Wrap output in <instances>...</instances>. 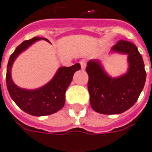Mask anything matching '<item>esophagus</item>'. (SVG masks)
I'll use <instances>...</instances> for the list:
<instances>
[{
	"mask_svg": "<svg viewBox=\"0 0 152 152\" xmlns=\"http://www.w3.org/2000/svg\"><path fill=\"white\" fill-rule=\"evenodd\" d=\"M80 64H81V70H85V69H86V61H85V60H81V61H80Z\"/></svg>",
	"mask_w": 152,
	"mask_h": 152,
	"instance_id": "34e87169",
	"label": "esophagus"
}]
</instances>
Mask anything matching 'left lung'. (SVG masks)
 <instances>
[{"label":"left lung","mask_w":152,"mask_h":152,"mask_svg":"<svg viewBox=\"0 0 152 152\" xmlns=\"http://www.w3.org/2000/svg\"><path fill=\"white\" fill-rule=\"evenodd\" d=\"M111 53L128 55V71L118 77L110 76L100 60H91L86 71L92 108L102 114H118L133 106L142 92L146 78L142 56L133 43L120 40Z\"/></svg>","instance_id":"1"}]
</instances>
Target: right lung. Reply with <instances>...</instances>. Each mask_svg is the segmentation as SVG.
<instances>
[{
    "label": "right lung",
    "mask_w": 152,
    "mask_h": 152,
    "mask_svg": "<svg viewBox=\"0 0 152 152\" xmlns=\"http://www.w3.org/2000/svg\"><path fill=\"white\" fill-rule=\"evenodd\" d=\"M41 39L50 43L45 38L34 37L24 41L16 48L9 58L6 76L7 87L12 99L23 111L34 116L50 115L64 107L66 89L71 84L74 73L81 69L79 63L70 67H60L47 84L37 89L28 90L17 86L12 79V67L14 61L22 52Z\"/></svg>",
    "instance_id": "right-lung-1"
}]
</instances>
